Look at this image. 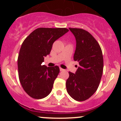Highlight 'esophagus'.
Instances as JSON below:
<instances>
[{
    "label": "esophagus",
    "instance_id": "obj_1",
    "mask_svg": "<svg viewBox=\"0 0 121 121\" xmlns=\"http://www.w3.org/2000/svg\"><path fill=\"white\" fill-rule=\"evenodd\" d=\"M60 71H62L64 70V69H63L62 68H60Z\"/></svg>",
    "mask_w": 121,
    "mask_h": 121
}]
</instances>
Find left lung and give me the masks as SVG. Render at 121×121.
Segmentation results:
<instances>
[{
	"mask_svg": "<svg viewBox=\"0 0 121 121\" xmlns=\"http://www.w3.org/2000/svg\"><path fill=\"white\" fill-rule=\"evenodd\" d=\"M69 29L76 39L74 60L80 66L75 74L68 72L67 91L74 99L84 101L98 89L103 73V55L99 43L88 31L78 28Z\"/></svg>",
	"mask_w": 121,
	"mask_h": 121,
	"instance_id": "1",
	"label": "left lung"
}]
</instances>
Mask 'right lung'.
<instances>
[{"label": "right lung", "instance_id": "1", "mask_svg": "<svg viewBox=\"0 0 121 121\" xmlns=\"http://www.w3.org/2000/svg\"><path fill=\"white\" fill-rule=\"evenodd\" d=\"M66 28H38L24 40L17 58L19 81L31 98L42 99L52 91L60 68L41 65L53 43L68 32Z\"/></svg>", "mask_w": 121, "mask_h": 121}]
</instances>
